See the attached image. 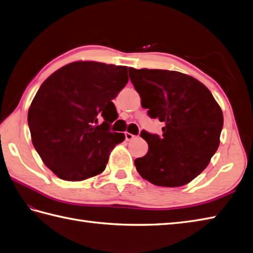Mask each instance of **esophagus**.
Instances as JSON below:
<instances>
[{"mask_svg":"<svg viewBox=\"0 0 253 253\" xmlns=\"http://www.w3.org/2000/svg\"><path fill=\"white\" fill-rule=\"evenodd\" d=\"M136 136L135 135H132V133H130V132H125V138H126V140L127 141H130V140H132L133 138H135Z\"/></svg>","mask_w":253,"mask_h":253,"instance_id":"esophagus-1","label":"esophagus"}]
</instances>
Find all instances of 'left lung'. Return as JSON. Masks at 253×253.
<instances>
[{"label":"left lung","instance_id":"left-lung-1","mask_svg":"<svg viewBox=\"0 0 253 253\" xmlns=\"http://www.w3.org/2000/svg\"><path fill=\"white\" fill-rule=\"evenodd\" d=\"M129 77L149 116L165 124L161 137L141 131L149 150L135 160L138 173L155 186L189 184L206 169L219 146L221 106L211 91L189 75L130 67Z\"/></svg>","mask_w":253,"mask_h":253}]
</instances>
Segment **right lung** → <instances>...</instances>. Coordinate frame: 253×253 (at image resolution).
Wrapping results in <instances>:
<instances>
[{"instance_id": "right-lung-1", "label": "right lung", "mask_w": 253, "mask_h": 253, "mask_svg": "<svg viewBox=\"0 0 253 253\" xmlns=\"http://www.w3.org/2000/svg\"><path fill=\"white\" fill-rule=\"evenodd\" d=\"M127 83V66L78 61L41 84L28 125L35 149L58 178L82 181L105 169L112 150L125 140L110 126L118 117L112 100ZM101 116L105 122L99 126Z\"/></svg>"}]
</instances>
